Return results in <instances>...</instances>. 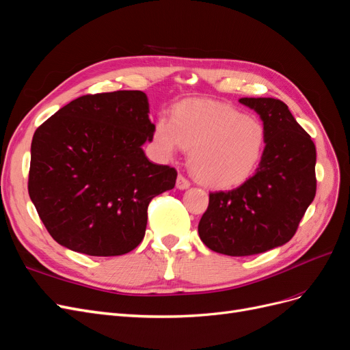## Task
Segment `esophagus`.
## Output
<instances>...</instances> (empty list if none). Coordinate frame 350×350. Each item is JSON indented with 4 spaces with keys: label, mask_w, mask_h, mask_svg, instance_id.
<instances>
[{
    "label": "esophagus",
    "mask_w": 350,
    "mask_h": 350,
    "mask_svg": "<svg viewBox=\"0 0 350 350\" xmlns=\"http://www.w3.org/2000/svg\"><path fill=\"white\" fill-rule=\"evenodd\" d=\"M189 185H191V183H189L185 176H183V175L178 176V179H176V188L178 189H187V188H189Z\"/></svg>",
    "instance_id": "34e87169"
}]
</instances>
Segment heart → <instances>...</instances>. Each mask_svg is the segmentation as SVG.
Returning a JSON list of instances; mask_svg holds the SVG:
<instances>
[{
    "instance_id": "1",
    "label": "heart",
    "mask_w": 350,
    "mask_h": 350,
    "mask_svg": "<svg viewBox=\"0 0 350 350\" xmlns=\"http://www.w3.org/2000/svg\"><path fill=\"white\" fill-rule=\"evenodd\" d=\"M157 153L172 159L189 150V166L201 183L213 188L238 187L256 171L266 130L254 115L241 113L215 102L183 103L172 112L171 122L161 118L153 129Z\"/></svg>"
}]
</instances>
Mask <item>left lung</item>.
<instances>
[{
    "label": "left lung",
    "mask_w": 350,
    "mask_h": 350,
    "mask_svg": "<svg viewBox=\"0 0 350 350\" xmlns=\"http://www.w3.org/2000/svg\"><path fill=\"white\" fill-rule=\"evenodd\" d=\"M266 130L257 172L230 191L208 196L198 224L200 239L211 251L243 257L292 239L317 189L315 144L288 105L273 98H241Z\"/></svg>",
    "instance_id": "8db88e82"
}]
</instances>
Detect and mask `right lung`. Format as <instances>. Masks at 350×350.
<instances>
[{"mask_svg":"<svg viewBox=\"0 0 350 350\" xmlns=\"http://www.w3.org/2000/svg\"><path fill=\"white\" fill-rule=\"evenodd\" d=\"M140 90L86 94L33 134L29 196L59 245L122 256L143 241L147 207L172 189L176 171L147 159L154 124Z\"/></svg>","mask_w":350,"mask_h":350,"instance_id":"1","label":"right lung"}]
</instances>
